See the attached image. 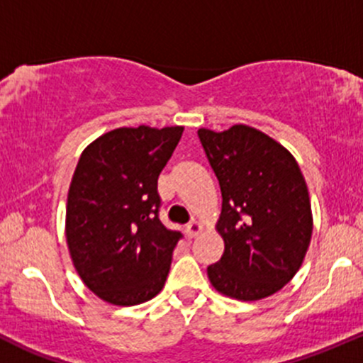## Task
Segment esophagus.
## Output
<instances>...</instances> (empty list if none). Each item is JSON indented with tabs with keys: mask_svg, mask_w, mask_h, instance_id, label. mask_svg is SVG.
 <instances>
[{
	"mask_svg": "<svg viewBox=\"0 0 363 363\" xmlns=\"http://www.w3.org/2000/svg\"><path fill=\"white\" fill-rule=\"evenodd\" d=\"M201 230H203V225H201L199 222H196V220H194V222H190L189 225L185 227V233H186V236H189L190 239H192V238H196L197 234L201 233Z\"/></svg>",
	"mask_w": 363,
	"mask_h": 363,
	"instance_id": "esophagus-1",
	"label": "esophagus"
}]
</instances>
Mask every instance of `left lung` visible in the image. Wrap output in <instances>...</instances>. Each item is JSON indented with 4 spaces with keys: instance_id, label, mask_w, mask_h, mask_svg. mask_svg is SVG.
I'll return each instance as SVG.
<instances>
[{
    "instance_id": "1",
    "label": "left lung",
    "mask_w": 363,
    "mask_h": 363,
    "mask_svg": "<svg viewBox=\"0 0 363 363\" xmlns=\"http://www.w3.org/2000/svg\"><path fill=\"white\" fill-rule=\"evenodd\" d=\"M197 134L222 190L216 230L225 250L208 267L209 281L238 301L269 297L294 278L311 241V203L301 167L255 127Z\"/></svg>"
}]
</instances>
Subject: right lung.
<instances>
[{
	"label": "right lung",
	"instance_id": "1",
	"mask_svg": "<svg viewBox=\"0 0 363 363\" xmlns=\"http://www.w3.org/2000/svg\"><path fill=\"white\" fill-rule=\"evenodd\" d=\"M183 133L121 127L92 141L77 164L66 204V241L82 281L115 306L162 290L182 233L159 220L157 180Z\"/></svg>",
	"mask_w": 363,
	"mask_h": 363
}]
</instances>
